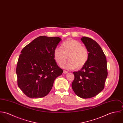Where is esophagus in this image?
Here are the masks:
<instances>
[{
	"mask_svg": "<svg viewBox=\"0 0 123 123\" xmlns=\"http://www.w3.org/2000/svg\"><path fill=\"white\" fill-rule=\"evenodd\" d=\"M68 72L67 71H66V70H63V73L64 74H67Z\"/></svg>",
	"mask_w": 123,
	"mask_h": 123,
	"instance_id": "obj_1",
	"label": "esophagus"
}]
</instances>
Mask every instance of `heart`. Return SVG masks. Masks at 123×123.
Returning <instances> with one entry per match:
<instances>
[{
	"instance_id": "b5f03b06",
	"label": "heart",
	"mask_w": 123,
	"mask_h": 123,
	"mask_svg": "<svg viewBox=\"0 0 123 123\" xmlns=\"http://www.w3.org/2000/svg\"><path fill=\"white\" fill-rule=\"evenodd\" d=\"M60 48L53 52V58L56 63L62 65L68 58L69 61L62 67L68 70H74L77 67L81 68L87 62L89 52L87 48L80 42L73 39H68L63 42Z\"/></svg>"
}]
</instances>
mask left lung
Returning a JSON list of instances; mask_svg holds the SVG:
<instances>
[{
  "instance_id": "left-lung-1",
  "label": "left lung",
  "mask_w": 123,
  "mask_h": 123,
  "mask_svg": "<svg viewBox=\"0 0 123 123\" xmlns=\"http://www.w3.org/2000/svg\"><path fill=\"white\" fill-rule=\"evenodd\" d=\"M81 40L88 50L89 58L80 70L73 72L75 78L71 86L78 97L88 98L104 89L107 76V62L102 49L95 41L84 36Z\"/></svg>"
}]
</instances>
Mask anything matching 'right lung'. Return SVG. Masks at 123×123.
Here are the masks:
<instances>
[{
	"instance_id": "add662e5",
	"label": "right lung",
	"mask_w": 123,
	"mask_h": 123,
	"mask_svg": "<svg viewBox=\"0 0 123 123\" xmlns=\"http://www.w3.org/2000/svg\"><path fill=\"white\" fill-rule=\"evenodd\" d=\"M62 41L59 37L39 36L25 46L18 60V86L30 98L46 96L63 70L57 64L53 52Z\"/></svg>"
}]
</instances>
